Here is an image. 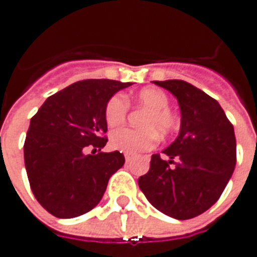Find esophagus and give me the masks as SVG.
Wrapping results in <instances>:
<instances>
[{"label":"esophagus","mask_w":257,"mask_h":257,"mask_svg":"<svg viewBox=\"0 0 257 257\" xmlns=\"http://www.w3.org/2000/svg\"><path fill=\"white\" fill-rule=\"evenodd\" d=\"M132 158H134V156H132V154H129V153H125V161H126V162L132 161Z\"/></svg>","instance_id":"esophagus-1"}]
</instances>
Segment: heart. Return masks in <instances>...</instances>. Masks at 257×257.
Wrapping results in <instances>:
<instances>
[{"mask_svg": "<svg viewBox=\"0 0 257 257\" xmlns=\"http://www.w3.org/2000/svg\"><path fill=\"white\" fill-rule=\"evenodd\" d=\"M135 104L147 108L142 118L143 129H118L110 135V146L115 150L136 154L153 149L158 135L168 136L176 128V118L169 111V97L157 88H143L134 95ZM129 111V103L122 95L111 96L104 108V119L110 128L125 122Z\"/></svg>", "mask_w": 257, "mask_h": 257, "instance_id": "b5f03b06", "label": "heart"}]
</instances>
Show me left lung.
Masks as SVG:
<instances>
[{"label": "left lung", "mask_w": 257, "mask_h": 257, "mask_svg": "<svg viewBox=\"0 0 257 257\" xmlns=\"http://www.w3.org/2000/svg\"><path fill=\"white\" fill-rule=\"evenodd\" d=\"M178 99L182 122L172 145L153 154L139 187L154 208L186 220L204 213L220 198L237 162L231 122L220 104L182 79L154 81Z\"/></svg>", "instance_id": "left-lung-1"}]
</instances>
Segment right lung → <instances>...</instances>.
<instances>
[{
  "label": "right lung",
  "instance_id": "add662e5",
  "mask_svg": "<svg viewBox=\"0 0 257 257\" xmlns=\"http://www.w3.org/2000/svg\"><path fill=\"white\" fill-rule=\"evenodd\" d=\"M131 85L114 79L78 81L49 96L31 118L26 171L34 197L51 215L71 219L93 209L108 179L123 165L119 151H101L107 143L104 108L114 93Z\"/></svg>",
  "mask_w": 257,
  "mask_h": 257
}]
</instances>
